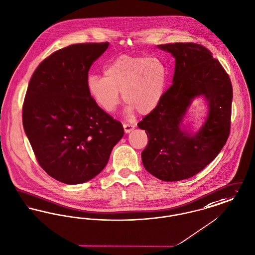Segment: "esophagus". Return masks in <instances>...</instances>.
Listing matches in <instances>:
<instances>
[{
  "instance_id": "1",
  "label": "esophagus",
  "mask_w": 255,
  "mask_h": 255,
  "mask_svg": "<svg viewBox=\"0 0 255 255\" xmlns=\"http://www.w3.org/2000/svg\"><path fill=\"white\" fill-rule=\"evenodd\" d=\"M123 127H124V130L126 133H129L130 131L133 130L134 128H135L133 125H129V124H124Z\"/></svg>"
}]
</instances>
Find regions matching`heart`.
<instances>
[{"label":"heart","mask_w":255,"mask_h":255,"mask_svg":"<svg viewBox=\"0 0 255 255\" xmlns=\"http://www.w3.org/2000/svg\"><path fill=\"white\" fill-rule=\"evenodd\" d=\"M104 74L89 76L86 88L92 101L107 113L116 109L122 91L128 111L150 114L160 105L169 81L164 62L146 55L122 54L108 63Z\"/></svg>","instance_id":"heart-1"}]
</instances>
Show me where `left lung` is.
Here are the masks:
<instances>
[{"label": "left lung", "instance_id": "8db88e82", "mask_svg": "<svg viewBox=\"0 0 255 255\" xmlns=\"http://www.w3.org/2000/svg\"><path fill=\"white\" fill-rule=\"evenodd\" d=\"M175 58L172 86L158 108L138 123L147 135L142 162L149 174L178 181L200 173L214 160L230 132L232 85L211 52L196 43L158 45ZM203 95L209 114L196 134L181 128L192 100Z\"/></svg>", "mask_w": 255, "mask_h": 255}]
</instances>
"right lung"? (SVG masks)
I'll return each instance as SVG.
<instances>
[{
    "instance_id": "obj_1",
    "label": "right lung",
    "mask_w": 255,
    "mask_h": 255,
    "mask_svg": "<svg viewBox=\"0 0 255 255\" xmlns=\"http://www.w3.org/2000/svg\"><path fill=\"white\" fill-rule=\"evenodd\" d=\"M108 42L60 49L34 71L23 105V126L41 168L65 184L92 179L108 164L124 128L87 92L88 72Z\"/></svg>"
}]
</instances>
